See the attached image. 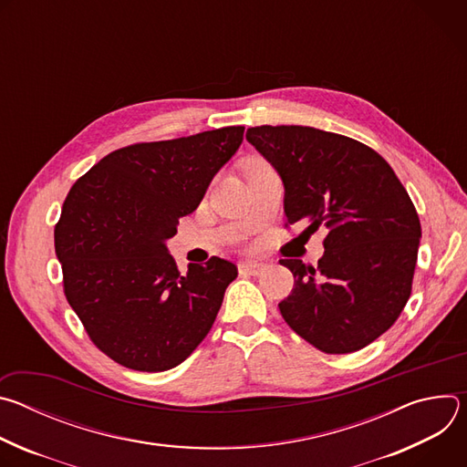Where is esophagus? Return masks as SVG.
Instances as JSON below:
<instances>
[{
	"mask_svg": "<svg viewBox=\"0 0 467 467\" xmlns=\"http://www.w3.org/2000/svg\"><path fill=\"white\" fill-rule=\"evenodd\" d=\"M238 270L244 275H262L265 270V264L254 262V260H245V262L238 264Z\"/></svg>",
	"mask_w": 467,
	"mask_h": 467,
	"instance_id": "obj_1",
	"label": "esophagus"
}]
</instances>
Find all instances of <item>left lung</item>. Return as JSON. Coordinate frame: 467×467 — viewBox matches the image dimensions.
I'll return each mask as SVG.
<instances>
[{"label": "left lung", "instance_id": "8db88e82", "mask_svg": "<svg viewBox=\"0 0 467 467\" xmlns=\"http://www.w3.org/2000/svg\"><path fill=\"white\" fill-rule=\"evenodd\" d=\"M245 139L279 173L288 223L327 233L317 268L281 260L296 277L279 303L285 321L330 355L366 348L412 290L421 225L405 186L379 153L337 132L260 125Z\"/></svg>", "mask_w": 467, "mask_h": 467}]
</instances>
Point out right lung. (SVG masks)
Wrapping results in <instances>:
<instances>
[{
    "label": "right lung",
    "mask_w": 467,
    "mask_h": 467,
    "mask_svg": "<svg viewBox=\"0 0 467 467\" xmlns=\"http://www.w3.org/2000/svg\"><path fill=\"white\" fill-rule=\"evenodd\" d=\"M244 140L222 127L103 157L70 190L55 227L64 294L118 364L166 371L202 344L236 265L213 256L181 274L166 242Z\"/></svg>",
    "instance_id": "add662e5"
}]
</instances>
